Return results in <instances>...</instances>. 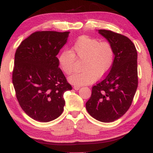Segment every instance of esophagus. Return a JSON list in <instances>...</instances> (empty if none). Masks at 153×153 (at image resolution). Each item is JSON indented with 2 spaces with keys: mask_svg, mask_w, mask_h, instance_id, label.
I'll return each mask as SVG.
<instances>
[{
  "mask_svg": "<svg viewBox=\"0 0 153 153\" xmlns=\"http://www.w3.org/2000/svg\"><path fill=\"white\" fill-rule=\"evenodd\" d=\"M80 86H76V85H74V90H76V91H78V90L79 89V88H80Z\"/></svg>",
  "mask_w": 153,
  "mask_h": 153,
  "instance_id": "34e87169",
  "label": "esophagus"
}]
</instances>
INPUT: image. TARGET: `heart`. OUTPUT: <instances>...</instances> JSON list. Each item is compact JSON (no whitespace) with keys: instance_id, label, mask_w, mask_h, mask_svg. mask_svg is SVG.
Listing matches in <instances>:
<instances>
[{"instance_id":"b5f03b06","label":"heart","mask_w":153,"mask_h":153,"mask_svg":"<svg viewBox=\"0 0 153 153\" xmlns=\"http://www.w3.org/2000/svg\"><path fill=\"white\" fill-rule=\"evenodd\" d=\"M76 58L82 60L81 68L83 70L71 75L68 81L81 86L92 83L95 79L102 78L109 72L114 62L115 51L108 41L83 35L75 41L70 51L65 50L58 56V63L66 74L74 71Z\"/></svg>"}]
</instances>
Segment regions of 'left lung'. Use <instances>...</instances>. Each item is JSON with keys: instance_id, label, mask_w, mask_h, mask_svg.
Instances as JSON below:
<instances>
[{"instance_id": "8db88e82", "label": "left lung", "mask_w": 153, "mask_h": 153, "mask_svg": "<svg viewBox=\"0 0 153 153\" xmlns=\"http://www.w3.org/2000/svg\"><path fill=\"white\" fill-rule=\"evenodd\" d=\"M114 47L115 59L110 72L92 88L85 104L96 120L110 123L118 120L130 107L138 86L137 51L128 37L107 30H98Z\"/></svg>"}]
</instances>
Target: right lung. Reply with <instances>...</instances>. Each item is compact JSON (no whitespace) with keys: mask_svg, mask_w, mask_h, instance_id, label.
<instances>
[{"mask_svg":"<svg viewBox=\"0 0 153 153\" xmlns=\"http://www.w3.org/2000/svg\"><path fill=\"white\" fill-rule=\"evenodd\" d=\"M70 32L37 31L22 42L14 56L12 83L24 111L47 123L62 114L65 92L72 90L56 56Z\"/></svg>","mask_w":153,"mask_h":153,"instance_id":"right-lung-1","label":"right lung"}]
</instances>
